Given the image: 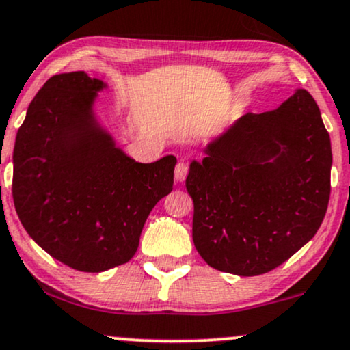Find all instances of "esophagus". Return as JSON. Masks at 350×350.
Segmentation results:
<instances>
[{
  "label": "esophagus",
  "instance_id": "obj_1",
  "mask_svg": "<svg viewBox=\"0 0 350 350\" xmlns=\"http://www.w3.org/2000/svg\"><path fill=\"white\" fill-rule=\"evenodd\" d=\"M189 174V166L184 161H180L176 164V170H174V178L178 183H183V180H186Z\"/></svg>",
  "mask_w": 350,
  "mask_h": 350
}]
</instances>
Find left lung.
Returning a JSON list of instances; mask_svg holds the SVG:
<instances>
[{
  "mask_svg": "<svg viewBox=\"0 0 350 350\" xmlns=\"http://www.w3.org/2000/svg\"><path fill=\"white\" fill-rule=\"evenodd\" d=\"M192 161V239L217 271L251 277L317 234L331 193V140L318 104L297 90L273 111L239 117Z\"/></svg>",
  "mask_w": 350,
  "mask_h": 350,
  "instance_id": "left-lung-1",
  "label": "left lung"
}]
</instances>
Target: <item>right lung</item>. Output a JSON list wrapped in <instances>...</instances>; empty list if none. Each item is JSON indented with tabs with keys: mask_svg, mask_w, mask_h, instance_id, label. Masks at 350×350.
Masks as SVG:
<instances>
[{
	"mask_svg": "<svg viewBox=\"0 0 350 350\" xmlns=\"http://www.w3.org/2000/svg\"><path fill=\"white\" fill-rule=\"evenodd\" d=\"M103 79L55 75L29 104L12 153L23 226L52 258L104 272L137 252L146 218L172 191L176 158L137 163L94 116Z\"/></svg>",
	"mask_w": 350,
	"mask_h": 350,
	"instance_id": "add662e5",
	"label": "right lung"
}]
</instances>
